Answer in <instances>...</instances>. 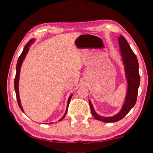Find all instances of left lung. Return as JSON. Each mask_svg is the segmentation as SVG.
Returning a JSON list of instances; mask_svg holds the SVG:
<instances>
[{
    "mask_svg": "<svg viewBox=\"0 0 153 153\" xmlns=\"http://www.w3.org/2000/svg\"><path fill=\"white\" fill-rule=\"evenodd\" d=\"M118 42L120 44L123 63L125 65L126 79L128 82V90H127L126 97L121 110L117 115L113 117H102L95 112L94 107L89 100L90 109H91L93 117L96 120L106 123L116 122L121 120L134 107L136 102L138 87L140 86V77L138 71V62L136 55L123 36L121 35L118 38Z\"/></svg>",
    "mask_w": 153,
    "mask_h": 153,
    "instance_id": "1",
    "label": "left lung"
}]
</instances>
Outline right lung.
Instances as JSON below:
<instances>
[{"instance_id": "obj_1", "label": "right lung", "mask_w": 153, "mask_h": 153, "mask_svg": "<svg viewBox=\"0 0 153 153\" xmlns=\"http://www.w3.org/2000/svg\"><path fill=\"white\" fill-rule=\"evenodd\" d=\"M33 42H34V39L30 40L29 42L27 43V45L24 46V50H23L22 54H21V55L19 56V59H18V61H17V66H16V75H15V84H15V93H16V97H17V100L18 105H19V108H21V110H22L23 112H24V109H23L22 105H21L20 98H19V74H20V69H21V67H22V65L23 61H24V59L25 57V56H26V55H27L28 51H29L30 46H31V45H32V44ZM71 97H72V94H71L70 96H69L68 101H67V108H66L65 113L64 115L63 116V117H62V118L61 119L60 121H61L65 117L67 112V109H68V107H69V102H70Z\"/></svg>"}]
</instances>
